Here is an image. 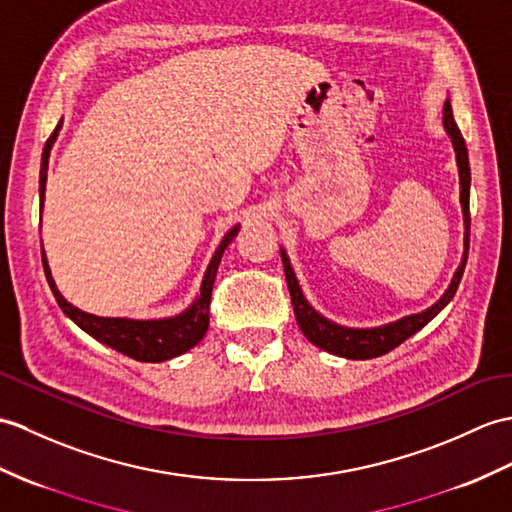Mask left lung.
Here are the masks:
<instances>
[{
	"label": "left lung",
	"mask_w": 512,
	"mask_h": 512,
	"mask_svg": "<svg viewBox=\"0 0 512 512\" xmlns=\"http://www.w3.org/2000/svg\"><path fill=\"white\" fill-rule=\"evenodd\" d=\"M443 128L449 135L451 146H454V152H456V165H458V178H460L462 227H465V237H462V257H460V264L454 272V277H451V281L447 285V290L443 292L441 299L419 314L403 316L399 320H392V323L379 325V327H344V325H338V323H334V320H329L327 316L320 314L316 307L305 299L299 279H296V272L290 264V257H288V253H285V248L281 246V261H283V270H285V281H288L290 299L294 305L296 323H299V329L303 331V336L312 344H316L318 349L340 355V358H347V360L379 358V355L392 351L395 347H399L403 340H408L410 336L417 334V331H421L436 314H441L445 310V305L451 299H454L458 283L462 279V272H465V266H467V255H469L471 168H469L467 144L460 135V128L454 120V113H451L449 98L445 100V106H443Z\"/></svg>",
	"instance_id": "obj_1"
}]
</instances>
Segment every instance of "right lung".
<instances>
[{"instance_id":"obj_1","label":"right lung","mask_w":512,"mask_h":512,"mask_svg":"<svg viewBox=\"0 0 512 512\" xmlns=\"http://www.w3.org/2000/svg\"><path fill=\"white\" fill-rule=\"evenodd\" d=\"M61 128H63V120L58 122L50 139L45 141V148L41 154V176H39L41 211H43V202H45L47 163H50V152H52V146H54L58 133H61ZM237 231H240V224H235V227L222 237L220 246L216 248V253H213L209 266L205 270V277H202L200 292L196 294V299L189 303L181 314H174V316H165V318H120V316H115L113 318V316H95L89 312H82L80 307L71 305L61 294V290L56 288L50 264H47V255H45V251H41L45 279H47V283H50L54 299H56L58 307L63 310V314L74 320V323L82 331H87L91 338L106 344V347L128 355V358H133L137 362H165V360L176 358V355L187 353L189 349L196 347L202 338H205L207 329H209V303H211L213 281H216V272H218L224 248L233 242Z\"/></svg>"}]
</instances>
